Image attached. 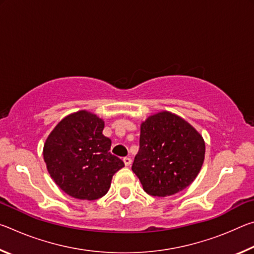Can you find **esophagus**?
Masks as SVG:
<instances>
[{
	"instance_id": "1",
	"label": "esophagus",
	"mask_w": 254,
	"mask_h": 254,
	"mask_svg": "<svg viewBox=\"0 0 254 254\" xmlns=\"http://www.w3.org/2000/svg\"><path fill=\"white\" fill-rule=\"evenodd\" d=\"M123 161H124V165H126V166H130L132 163V159L130 157H126V158H123Z\"/></svg>"
}]
</instances>
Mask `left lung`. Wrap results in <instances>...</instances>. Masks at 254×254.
Returning a JSON list of instances; mask_svg holds the SVG:
<instances>
[{
    "instance_id": "left-lung-1",
    "label": "left lung",
    "mask_w": 254,
    "mask_h": 254,
    "mask_svg": "<svg viewBox=\"0 0 254 254\" xmlns=\"http://www.w3.org/2000/svg\"><path fill=\"white\" fill-rule=\"evenodd\" d=\"M204 156L199 133L182 118L161 112L141 124L140 149L132 170L147 194L166 197L194 182Z\"/></svg>"
}]
</instances>
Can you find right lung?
I'll return each mask as SVG.
<instances>
[{"label": "right lung", "instance_id": "1", "mask_svg": "<svg viewBox=\"0 0 254 254\" xmlns=\"http://www.w3.org/2000/svg\"><path fill=\"white\" fill-rule=\"evenodd\" d=\"M103 120L80 111L60 121L46 141L47 169L59 188L74 198H101L109 191L113 175L124 167L110 152L112 142L103 135Z\"/></svg>", "mask_w": 254, "mask_h": 254}]
</instances>
